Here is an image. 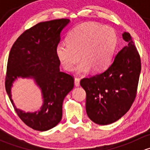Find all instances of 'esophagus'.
<instances>
[{"mask_svg": "<svg viewBox=\"0 0 150 150\" xmlns=\"http://www.w3.org/2000/svg\"><path fill=\"white\" fill-rule=\"evenodd\" d=\"M75 86H80V78H75Z\"/></svg>", "mask_w": 150, "mask_h": 150, "instance_id": "obj_1", "label": "esophagus"}]
</instances>
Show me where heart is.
<instances>
[{
	"label": "heart",
	"mask_w": 150,
	"mask_h": 150,
	"mask_svg": "<svg viewBox=\"0 0 150 150\" xmlns=\"http://www.w3.org/2000/svg\"><path fill=\"white\" fill-rule=\"evenodd\" d=\"M117 37L114 30L96 23H85L75 27L67 37V43H60L56 54L63 67L68 72L75 69L80 57L82 62L78 72L90 69L99 72L108 67L112 58Z\"/></svg>",
	"instance_id": "b5f03b06"
}]
</instances>
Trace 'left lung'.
Segmentation results:
<instances>
[{
    "mask_svg": "<svg viewBox=\"0 0 150 150\" xmlns=\"http://www.w3.org/2000/svg\"><path fill=\"white\" fill-rule=\"evenodd\" d=\"M122 38L128 46L120 50L104 72L81 81L86 93V112L99 125L117 121L129 110L137 94L142 69L140 55L131 35Z\"/></svg>",
    "mask_w": 150,
    "mask_h": 150,
    "instance_id": "8db88e82",
    "label": "left lung"
}]
</instances>
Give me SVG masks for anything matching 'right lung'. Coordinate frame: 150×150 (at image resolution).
Instances as JSON below:
<instances>
[{
  "label": "right lung",
  "mask_w": 150,
  "mask_h": 150,
  "mask_svg": "<svg viewBox=\"0 0 150 150\" xmlns=\"http://www.w3.org/2000/svg\"><path fill=\"white\" fill-rule=\"evenodd\" d=\"M69 22L68 19H58L34 25L16 39L9 52L6 91L19 118L36 131H48L61 121L63 100L74 87L73 75L59 70L56 54L60 33ZM19 76H33L42 88L45 102L38 113H25L15 107L10 87Z\"/></svg>",
  "instance_id": "obj_1"
}]
</instances>
